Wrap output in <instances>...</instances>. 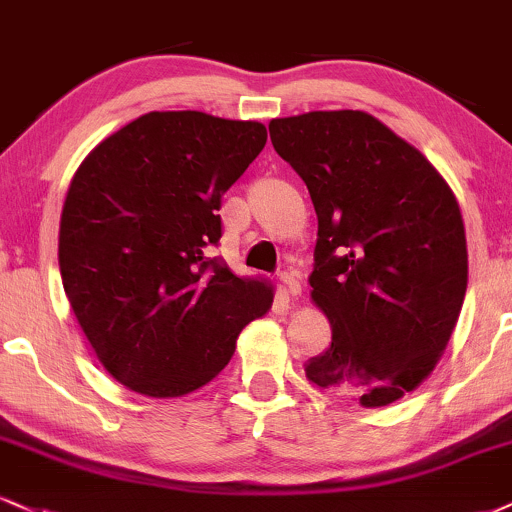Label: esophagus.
<instances>
[{
  "label": "esophagus",
  "instance_id": "esophagus-1",
  "mask_svg": "<svg viewBox=\"0 0 512 512\" xmlns=\"http://www.w3.org/2000/svg\"><path fill=\"white\" fill-rule=\"evenodd\" d=\"M279 288H281V293L286 295V298H298V295L303 293V288H300V281L288 272L279 274Z\"/></svg>",
  "mask_w": 512,
  "mask_h": 512
}]
</instances>
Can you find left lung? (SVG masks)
I'll return each instance as SVG.
<instances>
[{
	"instance_id": "obj_1",
	"label": "left lung",
	"mask_w": 512,
	"mask_h": 512,
	"mask_svg": "<svg viewBox=\"0 0 512 512\" xmlns=\"http://www.w3.org/2000/svg\"><path fill=\"white\" fill-rule=\"evenodd\" d=\"M317 212L312 300L331 346L307 362L319 389L384 408L446 350L467 291L465 224L451 186L417 147L367 112L269 123Z\"/></svg>"
}]
</instances>
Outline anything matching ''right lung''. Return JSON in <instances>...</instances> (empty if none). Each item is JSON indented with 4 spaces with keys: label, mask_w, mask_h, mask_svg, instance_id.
Returning a JSON list of instances; mask_svg holds the SVG:
<instances>
[{
    "label": "right lung",
    "mask_w": 512,
    "mask_h": 512,
    "mask_svg": "<svg viewBox=\"0 0 512 512\" xmlns=\"http://www.w3.org/2000/svg\"><path fill=\"white\" fill-rule=\"evenodd\" d=\"M267 143L260 121L150 112L78 166L59 221V269L97 360L140 396L178 398L229 365L267 315V281L240 279L207 248L221 195Z\"/></svg>",
    "instance_id": "1"
}]
</instances>
